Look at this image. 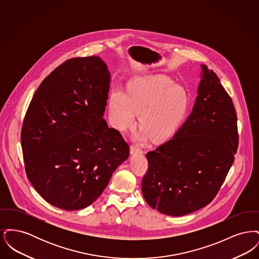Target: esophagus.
Wrapping results in <instances>:
<instances>
[{
    "label": "esophagus",
    "instance_id": "esophagus-1",
    "mask_svg": "<svg viewBox=\"0 0 259 259\" xmlns=\"http://www.w3.org/2000/svg\"><path fill=\"white\" fill-rule=\"evenodd\" d=\"M130 153L131 154H142L143 153V150L141 148H138L137 146H132L130 148Z\"/></svg>",
    "mask_w": 259,
    "mask_h": 259
}]
</instances>
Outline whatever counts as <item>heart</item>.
<instances>
[{"label":"heart","instance_id":"heart-1","mask_svg":"<svg viewBox=\"0 0 259 259\" xmlns=\"http://www.w3.org/2000/svg\"><path fill=\"white\" fill-rule=\"evenodd\" d=\"M188 95L184 87L174 83L166 75L152 74L132 79L127 94L114 87L109 99L111 123L117 131L125 132L136 124V114L143 127L140 141L150 137L155 142L171 139L185 119Z\"/></svg>","mask_w":259,"mask_h":259}]
</instances>
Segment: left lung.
<instances>
[{
  "mask_svg": "<svg viewBox=\"0 0 259 259\" xmlns=\"http://www.w3.org/2000/svg\"><path fill=\"white\" fill-rule=\"evenodd\" d=\"M191 113L171 140L147 153L142 191L148 205L181 217L209 204L237 152V114L231 97L206 65Z\"/></svg>",
  "mask_w": 259,
  "mask_h": 259,
  "instance_id": "1",
  "label": "left lung"
}]
</instances>
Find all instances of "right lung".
I'll return each mask as SVG.
<instances>
[{"label":"right lung","instance_id":"1","mask_svg":"<svg viewBox=\"0 0 259 259\" xmlns=\"http://www.w3.org/2000/svg\"><path fill=\"white\" fill-rule=\"evenodd\" d=\"M111 74L98 56L72 58L37 87L25 115V171L37 193L65 210L87 208L129 157L121 134L103 118Z\"/></svg>","mask_w":259,"mask_h":259}]
</instances>
